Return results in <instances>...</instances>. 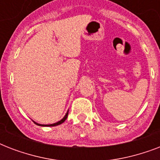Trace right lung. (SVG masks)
Masks as SVG:
<instances>
[{"mask_svg":"<svg viewBox=\"0 0 160 160\" xmlns=\"http://www.w3.org/2000/svg\"><path fill=\"white\" fill-rule=\"evenodd\" d=\"M68 112H69V110H68L67 112H66V114H65V115L64 117H63V119H61L60 120V121L56 122V123H54V124H38V123H36V121H34V123L36 124H37V125H39V126H43V127H46V126H56V125H59V124H62L63 122L65 121V119H67V116H68Z\"/></svg>","mask_w":160,"mask_h":160,"instance_id":"obj_1","label":"right lung"}]
</instances>
